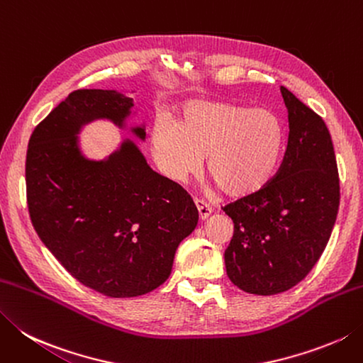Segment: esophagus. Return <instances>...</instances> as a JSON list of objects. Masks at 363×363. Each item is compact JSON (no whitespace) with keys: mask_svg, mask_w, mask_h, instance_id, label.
<instances>
[{"mask_svg":"<svg viewBox=\"0 0 363 363\" xmlns=\"http://www.w3.org/2000/svg\"><path fill=\"white\" fill-rule=\"evenodd\" d=\"M194 201H195V206H196V209H198V216H200V218H201V220L208 218V217L211 216L209 204L206 203V201H203V200H200V198H195Z\"/></svg>","mask_w":363,"mask_h":363,"instance_id":"34e87169","label":"esophagus"}]
</instances>
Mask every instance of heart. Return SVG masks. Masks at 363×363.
Masks as SVG:
<instances>
[{"label":"heart","mask_w":363,"mask_h":363,"mask_svg":"<svg viewBox=\"0 0 363 363\" xmlns=\"http://www.w3.org/2000/svg\"><path fill=\"white\" fill-rule=\"evenodd\" d=\"M283 130L274 113L228 102L184 105L176 124L157 121L152 152L160 172L181 182L206 172L226 196L244 198L264 189L275 176Z\"/></svg>","instance_id":"heart-1"}]
</instances>
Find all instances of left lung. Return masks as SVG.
<instances>
[{
  "instance_id": "1",
  "label": "left lung",
  "mask_w": 363,
  "mask_h": 363,
  "mask_svg": "<svg viewBox=\"0 0 363 363\" xmlns=\"http://www.w3.org/2000/svg\"><path fill=\"white\" fill-rule=\"evenodd\" d=\"M280 91L289 133L279 172L262 190L223 208L234 223L226 274L257 296L283 293L308 275L329 242L340 206L328 125L293 92Z\"/></svg>"
}]
</instances>
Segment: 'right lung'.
<instances>
[{
  "label": "right lung",
  "instance_id": "add662e5",
  "mask_svg": "<svg viewBox=\"0 0 363 363\" xmlns=\"http://www.w3.org/2000/svg\"><path fill=\"white\" fill-rule=\"evenodd\" d=\"M133 99L77 89L35 125L26 151V201L42 242L82 285L135 297L172 274L177 245L198 211L179 184L152 172L132 141L106 160H89L77 133L94 119L123 127ZM132 132L145 140L143 127Z\"/></svg>",
  "mask_w": 363,
  "mask_h": 363
}]
</instances>
